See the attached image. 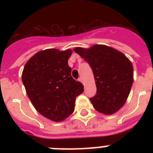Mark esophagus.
<instances>
[{
    "label": "esophagus",
    "mask_w": 153,
    "mask_h": 153,
    "mask_svg": "<svg viewBox=\"0 0 153 153\" xmlns=\"http://www.w3.org/2000/svg\"><path fill=\"white\" fill-rule=\"evenodd\" d=\"M79 80L81 82H82V83H83V79H82V77H80V78H79Z\"/></svg>",
    "instance_id": "34e87169"
}]
</instances>
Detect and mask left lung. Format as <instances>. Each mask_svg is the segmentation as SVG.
Segmentation results:
<instances>
[{
    "mask_svg": "<svg viewBox=\"0 0 153 153\" xmlns=\"http://www.w3.org/2000/svg\"><path fill=\"white\" fill-rule=\"evenodd\" d=\"M74 51L93 71L97 94L90 100L94 108L105 115L115 114L125 105L133 86L131 61L121 51L102 44L75 48Z\"/></svg>",
    "mask_w": 153,
    "mask_h": 153,
    "instance_id": "8db88e82",
    "label": "left lung"
}]
</instances>
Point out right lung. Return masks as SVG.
Wrapping results in <instances>:
<instances>
[{
    "mask_svg": "<svg viewBox=\"0 0 153 153\" xmlns=\"http://www.w3.org/2000/svg\"><path fill=\"white\" fill-rule=\"evenodd\" d=\"M72 50H43L26 62L22 82L33 106L51 121H62L74 110L77 96L83 92V85L71 77L68 59Z\"/></svg>",
    "mask_w": 153,
    "mask_h": 153,
    "instance_id": "1",
    "label": "right lung"
}]
</instances>
